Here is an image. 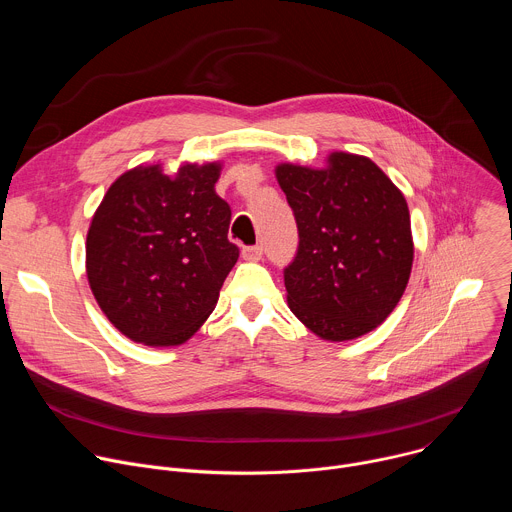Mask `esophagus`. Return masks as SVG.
<instances>
[{"instance_id": "esophagus-1", "label": "esophagus", "mask_w": 512, "mask_h": 512, "mask_svg": "<svg viewBox=\"0 0 512 512\" xmlns=\"http://www.w3.org/2000/svg\"><path fill=\"white\" fill-rule=\"evenodd\" d=\"M261 257H263V247L261 245H247V247H243V259L259 261Z\"/></svg>"}]
</instances>
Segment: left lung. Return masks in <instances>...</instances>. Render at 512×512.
Masks as SVG:
<instances>
[{
    "mask_svg": "<svg viewBox=\"0 0 512 512\" xmlns=\"http://www.w3.org/2000/svg\"><path fill=\"white\" fill-rule=\"evenodd\" d=\"M330 166H277L298 225V249L283 269L287 304L326 340L377 328L399 304L413 263L409 208L369 158L332 154Z\"/></svg>",
    "mask_w": 512,
    "mask_h": 512,
    "instance_id": "1",
    "label": "left lung"
}]
</instances>
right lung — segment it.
<instances>
[{
    "label": "right lung",
    "instance_id": "1",
    "mask_svg": "<svg viewBox=\"0 0 512 512\" xmlns=\"http://www.w3.org/2000/svg\"><path fill=\"white\" fill-rule=\"evenodd\" d=\"M216 164L125 172L87 235V275L111 324L135 342L176 346L210 316L239 247L231 206L214 192Z\"/></svg>",
    "mask_w": 512,
    "mask_h": 512
}]
</instances>
